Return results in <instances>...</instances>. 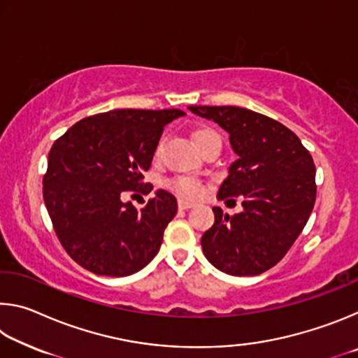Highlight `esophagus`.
Listing matches in <instances>:
<instances>
[{
	"label": "esophagus",
	"mask_w": 358,
	"mask_h": 358,
	"mask_svg": "<svg viewBox=\"0 0 358 358\" xmlns=\"http://www.w3.org/2000/svg\"><path fill=\"white\" fill-rule=\"evenodd\" d=\"M194 202H187V201H178V208L180 210H187V208H192L194 207Z\"/></svg>",
	"instance_id": "1"
}]
</instances>
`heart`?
<instances>
[{
	"label": "heart",
	"instance_id": "obj_1",
	"mask_svg": "<svg viewBox=\"0 0 358 358\" xmlns=\"http://www.w3.org/2000/svg\"><path fill=\"white\" fill-rule=\"evenodd\" d=\"M192 141L197 145V148L202 151L205 147H208L210 143L221 142V137L211 128H199L192 132ZM162 142L159 143V147H157V151H159ZM172 189L177 192L180 197L194 199L201 194V183L191 177H180L172 181Z\"/></svg>",
	"mask_w": 358,
	"mask_h": 358
}]
</instances>
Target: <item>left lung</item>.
I'll return each instance as SVG.
<instances>
[{
  "label": "left lung",
  "mask_w": 358,
  "mask_h": 358,
  "mask_svg": "<svg viewBox=\"0 0 358 358\" xmlns=\"http://www.w3.org/2000/svg\"><path fill=\"white\" fill-rule=\"evenodd\" d=\"M229 134L238 157L217 191L220 201L240 197L243 211L213 208L215 224L202 235L208 262L232 276H254L286 256L316 201V167L300 138L286 126L250 108L191 106Z\"/></svg>",
  "instance_id": "left-lung-1"
}]
</instances>
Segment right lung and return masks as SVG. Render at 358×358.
Returning a JSON list of instances; mask_svg holds the SVG:
<instances>
[{
  "instance_id": "1",
  "label": "right lung",
  "mask_w": 358,
  "mask_h": 358,
  "mask_svg": "<svg viewBox=\"0 0 358 358\" xmlns=\"http://www.w3.org/2000/svg\"><path fill=\"white\" fill-rule=\"evenodd\" d=\"M186 115L177 108H115L77 121L53 143L44 202L66 252L96 275L129 276L157 254L177 199L157 189L143 208L121 199L148 194L143 183L164 126Z\"/></svg>"
}]
</instances>
